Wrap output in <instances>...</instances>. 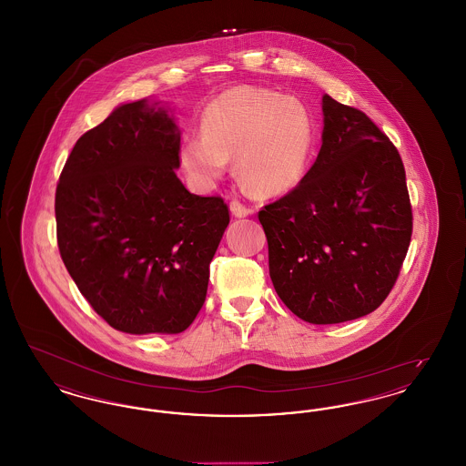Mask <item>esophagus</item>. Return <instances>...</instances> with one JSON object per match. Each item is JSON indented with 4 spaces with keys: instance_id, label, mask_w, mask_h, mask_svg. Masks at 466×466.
<instances>
[{
    "instance_id": "1",
    "label": "esophagus",
    "mask_w": 466,
    "mask_h": 466,
    "mask_svg": "<svg viewBox=\"0 0 466 466\" xmlns=\"http://www.w3.org/2000/svg\"><path fill=\"white\" fill-rule=\"evenodd\" d=\"M230 213H232L234 217H238V218H244V217L251 215L253 209L248 208L241 200L234 199L230 202Z\"/></svg>"
}]
</instances>
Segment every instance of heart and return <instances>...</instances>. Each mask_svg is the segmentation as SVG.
<instances>
[{"label": "heart", "mask_w": 466, "mask_h": 466, "mask_svg": "<svg viewBox=\"0 0 466 466\" xmlns=\"http://www.w3.org/2000/svg\"><path fill=\"white\" fill-rule=\"evenodd\" d=\"M200 133L179 150L188 177L211 187L236 158L238 175L260 196L283 194L300 181L314 141L309 110L299 99L251 86L215 97L202 113Z\"/></svg>", "instance_id": "obj_1"}]
</instances>
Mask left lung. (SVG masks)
<instances>
[{
  "label": "left lung",
  "instance_id": "obj_1",
  "mask_svg": "<svg viewBox=\"0 0 466 466\" xmlns=\"http://www.w3.org/2000/svg\"><path fill=\"white\" fill-rule=\"evenodd\" d=\"M323 101V145L306 177L258 211L279 299L314 325L376 310L399 279L412 206L397 147L358 108Z\"/></svg>",
  "mask_w": 466,
  "mask_h": 466
}]
</instances>
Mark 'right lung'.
Instances as JSON below:
<instances>
[{
    "label": "right lung",
    "mask_w": 466,
    "mask_h": 466,
    "mask_svg": "<svg viewBox=\"0 0 466 466\" xmlns=\"http://www.w3.org/2000/svg\"><path fill=\"white\" fill-rule=\"evenodd\" d=\"M177 167L173 118L141 99L84 134L59 177L61 258L115 330L183 332L206 300L228 206L220 196L190 194Z\"/></svg>",
    "instance_id": "1"
}]
</instances>
